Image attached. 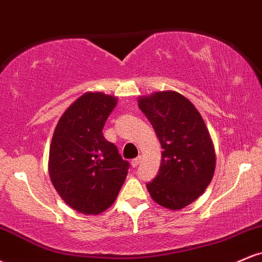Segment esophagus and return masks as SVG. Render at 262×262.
Here are the masks:
<instances>
[{
  "instance_id": "esophagus-1",
  "label": "esophagus",
  "mask_w": 262,
  "mask_h": 262,
  "mask_svg": "<svg viewBox=\"0 0 262 262\" xmlns=\"http://www.w3.org/2000/svg\"><path fill=\"white\" fill-rule=\"evenodd\" d=\"M141 162V156H138L137 159H134V160H132V166L133 167H137L138 165H139Z\"/></svg>"
}]
</instances>
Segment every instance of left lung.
<instances>
[{
	"mask_svg": "<svg viewBox=\"0 0 262 262\" xmlns=\"http://www.w3.org/2000/svg\"><path fill=\"white\" fill-rule=\"evenodd\" d=\"M161 148L160 170L146 185L156 203L179 210L208 187L215 170V150L202 116L176 91H159L138 98Z\"/></svg>",
	"mask_w": 262,
	"mask_h": 262,
	"instance_id": "8db88e82",
	"label": "left lung"
}]
</instances>
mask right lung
Segmentation results:
<instances>
[{"instance_id":"right-lung-1","label":"right lung","mask_w":262,"mask_h":262,"mask_svg":"<svg viewBox=\"0 0 262 262\" xmlns=\"http://www.w3.org/2000/svg\"><path fill=\"white\" fill-rule=\"evenodd\" d=\"M118 98L86 92L60 117L49 150V176L69 207L86 215L104 212L114 203L128 173L114 144L102 129Z\"/></svg>"}]
</instances>
